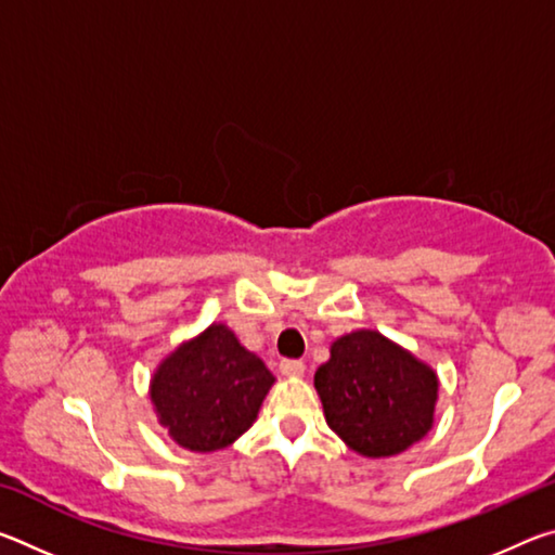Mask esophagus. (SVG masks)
<instances>
[{
	"label": "esophagus",
	"mask_w": 555,
	"mask_h": 555,
	"mask_svg": "<svg viewBox=\"0 0 555 555\" xmlns=\"http://www.w3.org/2000/svg\"><path fill=\"white\" fill-rule=\"evenodd\" d=\"M279 372L284 374V377H304L306 364L300 362V360H281Z\"/></svg>",
	"instance_id": "esophagus-1"
}]
</instances>
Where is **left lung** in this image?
Returning a JSON list of instances; mask_svg holds the SVG:
<instances>
[{
  "instance_id": "8db88e82",
  "label": "left lung",
  "mask_w": 555,
  "mask_h": 555,
  "mask_svg": "<svg viewBox=\"0 0 555 555\" xmlns=\"http://www.w3.org/2000/svg\"><path fill=\"white\" fill-rule=\"evenodd\" d=\"M313 384L327 426L362 457L399 455L434 428L436 370L379 331L337 337Z\"/></svg>"
}]
</instances>
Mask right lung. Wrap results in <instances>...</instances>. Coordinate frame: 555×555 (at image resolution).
<instances>
[{"label":"right lung","instance_id":"1","mask_svg":"<svg viewBox=\"0 0 555 555\" xmlns=\"http://www.w3.org/2000/svg\"><path fill=\"white\" fill-rule=\"evenodd\" d=\"M274 382L261 357L212 323L158 362L149 399L176 446L215 453L247 434Z\"/></svg>","mask_w":555,"mask_h":555}]
</instances>
